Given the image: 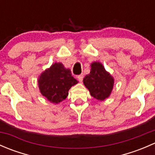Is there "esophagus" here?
I'll return each instance as SVG.
<instances>
[{
  "label": "esophagus",
  "mask_w": 155,
  "mask_h": 155,
  "mask_svg": "<svg viewBox=\"0 0 155 155\" xmlns=\"http://www.w3.org/2000/svg\"><path fill=\"white\" fill-rule=\"evenodd\" d=\"M83 75L82 74H81V75H79V76H77V79H78V80L79 81V82H82V80H83Z\"/></svg>",
  "instance_id": "1"
}]
</instances>
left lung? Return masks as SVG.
<instances>
[{
	"label": "left lung",
	"mask_w": 155,
	"mask_h": 155,
	"mask_svg": "<svg viewBox=\"0 0 155 155\" xmlns=\"http://www.w3.org/2000/svg\"><path fill=\"white\" fill-rule=\"evenodd\" d=\"M114 82L112 75L99 61L91 64L90 73L83 79L84 85L88 89L91 95L98 101H104L110 96Z\"/></svg>",
	"instance_id": "8db88e82"
}]
</instances>
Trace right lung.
<instances>
[{"label": "right lung", "instance_id": "obj_1", "mask_svg": "<svg viewBox=\"0 0 155 155\" xmlns=\"http://www.w3.org/2000/svg\"><path fill=\"white\" fill-rule=\"evenodd\" d=\"M37 82L41 94L52 104H58L66 99L69 90L79 82L72 76L70 69L55 62L39 76Z\"/></svg>", "mask_w": 155, "mask_h": 155}]
</instances>
